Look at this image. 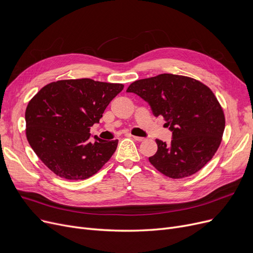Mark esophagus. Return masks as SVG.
Returning <instances> with one entry per match:
<instances>
[{"instance_id": "esophagus-1", "label": "esophagus", "mask_w": 253, "mask_h": 253, "mask_svg": "<svg viewBox=\"0 0 253 253\" xmlns=\"http://www.w3.org/2000/svg\"><path fill=\"white\" fill-rule=\"evenodd\" d=\"M133 137V139H135L136 141H142V140H144V138L143 137H140V136H132Z\"/></svg>"}]
</instances>
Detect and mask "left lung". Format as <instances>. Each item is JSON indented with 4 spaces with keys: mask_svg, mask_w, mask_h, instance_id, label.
<instances>
[{
    "mask_svg": "<svg viewBox=\"0 0 253 253\" xmlns=\"http://www.w3.org/2000/svg\"><path fill=\"white\" fill-rule=\"evenodd\" d=\"M141 97L155 117L163 116L172 132L166 143L157 139L151 164L171 178L190 176L203 168L217 151L224 116L216 97L195 79L172 74L138 80L126 90Z\"/></svg>",
    "mask_w": 253,
    "mask_h": 253,
    "instance_id": "1",
    "label": "left lung"
}]
</instances>
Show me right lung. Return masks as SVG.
I'll return each mask as SVG.
<instances>
[{
    "instance_id": "1",
    "label": "right lung",
    "mask_w": 253,
    "mask_h": 253,
    "mask_svg": "<svg viewBox=\"0 0 253 253\" xmlns=\"http://www.w3.org/2000/svg\"><path fill=\"white\" fill-rule=\"evenodd\" d=\"M124 88L91 79L61 80L40 90L25 111L26 138L37 156L62 178L86 179L108 162L118 139L90 141V127Z\"/></svg>"
}]
</instances>
